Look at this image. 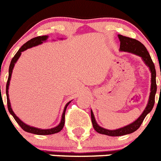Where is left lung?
Segmentation results:
<instances>
[{
  "label": "left lung",
  "instance_id": "obj_1",
  "mask_svg": "<svg viewBox=\"0 0 161 161\" xmlns=\"http://www.w3.org/2000/svg\"><path fill=\"white\" fill-rule=\"evenodd\" d=\"M119 38L120 40V51L130 52V53H133L135 55H139L142 58V59L146 64V65L148 67L151 71V73H152V80H151L152 84H151V93L150 96H149L148 103H147V106H146L145 109L142 113V114L138 118L137 120H136L130 124L127 125V126H123L122 128L116 129V130H107V129L103 128V127L100 126L97 123L93 111L91 110V119H92V123H93L94 130L98 133L109 136H124V135H127V134L133 133L134 131L138 130L139 128V126H141L143 119L147 116V114L150 113L151 110L153 109V106H154L155 95H156V89H157L156 81V68H155V65L153 64V60H152V58H151L150 55H149L148 52L144 47V45L142 44L139 41L135 39V38L123 36L121 35H119Z\"/></svg>",
  "mask_w": 161,
  "mask_h": 161
}]
</instances>
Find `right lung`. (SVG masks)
<instances>
[{
	"label": "right lung",
	"mask_w": 161,
	"mask_h": 161,
	"mask_svg": "<svg viewBox=\"0 0 161 161\" xmlns=\"http://www.w3.org/2000/svg\"><path fill=\"white\" fill-rule=\"evenodd\" d=\"M48 36L47 35H43V36H38L35 37V38H31V40H29L28 42H25V44H23L22 46V47L20 48L18 50V52L15 54V55L14 56V58L11 60L10 65H9V68H8V80H7V84H6V96H7V106H8V112L10 113V114L13 115V117L14 118L15 121H16L17 123H18L21 127L25 131L29 132V133H32V134H35V135H41V136H44V135H52V134H55L58 133V132L60 131L62 129H63L64 126V122H65V111H66L67 106L69 105L71 102H68L66 104V106H65L64 109V112L63 114H62V119H61L60 123L57 126H55L54 128H51V129H40V128H36V127H34V126H31L29 125H26L25 123H24L22 121L20 120L18 117L16 116V114H14V112L13 111L12 108H11V105H10V102H9V98H8V85H9V81H10L11 79V76H12V72L13 69H14V64H16V62L18 61V59H19L20 55L22 54V52L25 51L28 48H31L32 47H35L38 46L39 44L42 43L44 41H46L47 39Z\"/></svg>",
	"instance_id": "right-lung-1"
}]
</instances>
